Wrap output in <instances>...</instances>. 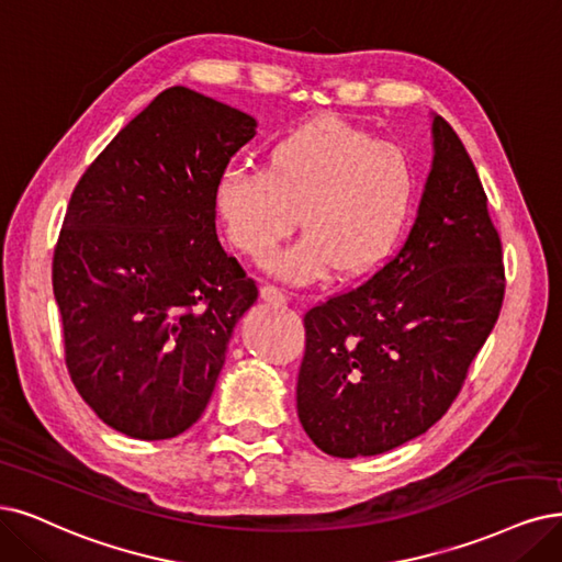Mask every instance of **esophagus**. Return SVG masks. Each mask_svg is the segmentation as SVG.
Masks as SVG:
<instances>
[{
  "label": "esophagus",
  "mask_w": 562,
  "mask_h": 562,
  "mask_svg": "<svg viewBox=\"0 0 562 562\" xmlns=\"http://www.w3.org/2000/svg\"><path fill=\"white\" fill-rule=\"evenodd\" d=\"M261 299H263L266 303H270V305H276V307H280V305L286 303L284 292H282L280 286H276V284H263V286H261Z\"/></svg>",
  "instance_id": "1"
}]
</instances>
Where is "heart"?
Masks as SVG:
<instances>
[{
	"instance_id": "1",
	"label": "heart",
	"mask_w": 562,
	"mask_h": 562,
	"mask_svg": "<svg viewBox=\"0 0 562 562\" xmlns=\"http://www.w3.org/2000/svg\"><path fill=\"white\" fill-rule=\"evenodd\" d=\"M419 169L407 150L340 120H315L268 145L263 169H226L217 213L236 249L266 259L299 224L303 238L273 261L292 282L378 270L417 211Z\"/></svg>"
}]
</instances>
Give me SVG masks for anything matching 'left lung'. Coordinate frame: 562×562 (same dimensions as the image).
I'll use <instances>...</instances> for the list:
<instances>
[{"mask_svg":"<svg viewBox=\"0 0 562 562\" xmlns=\"http://www.w3.org/2000/svg\"><path fill=\"white\" fill-rule=\"evenodd\" d=\"M432 138V169L403 247L303 317L299 419L338 459L396 449L440 422L501 317L503 243L482 180L440 115Z\"/></svg>","mask_w":562,"mask_h":562,"instance_id":"left-lung-1","label":"left lung"}]
</instances>
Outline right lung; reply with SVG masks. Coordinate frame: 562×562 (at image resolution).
<instances>
[{
    "instance_id": "add662e5",
    "label": "right lung",
    "mask_w": 562,
    "mask_h": 562,
    "mask_svg": "<svg viewBox=\"0 0 562 562\" xmlns=\"http://www.w3.org/2000/svg\"><path fill=\"white\" fill-rule=\"evenodd\" d=\"M257 122L190 88L157 94L80 176L53 255L74 386L111 428L199 422L259 289L215 232V190Z\"/></svg>"
}]
</instances>
